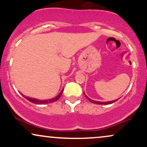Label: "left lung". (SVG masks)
Masks as SVG:
<instances>
[{
	"instance_id": "left-lung-1",
	"label": "left lung",
	"mask_w": 147,
	"mask_h": 147,
	"mask_svg": "<svg viewBox=\"0 0 147 147\" xmlns=\"http://www.w3.org/2000/svg\"><path fill=\"white\" fill-rule=\"evenodd\" d=\"M84 95H85V97H86V98L88 99L89 101H90V102H92V103H93V104H104V105H106V104H113V103H114L115 102H116V101L117 100V99H116V100H114V101H110V102H98V101H95V100H92V99H90L88 97V96L86 95L85 94V92H84Z\"/></svg>"
}]
</instances>
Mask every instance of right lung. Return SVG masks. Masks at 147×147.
<instances>
[{"label":"right lung","instance_id":"right-lung-1","mask_svg":"<svg viewBox=\"0 0 147 147\" xmlns=\"http://www.w3.org/2000/svg\"><path fill=\"white\" fill-rule=\"evenodd\" d=\"M63 89H62V90L61 91L60 93L59 94V95H57V97H54V98H52V99H45V100H40V99H35V98H32V97H27V96L23 95V94H21V95H23L25 99H28V101H30V102L33 103V104H50V103L55 102H56V101L58 100V99L60 98L61 96L62 93H63Z\"/></svg>","mask_w":147,"mask_h":147}]
</instances>
